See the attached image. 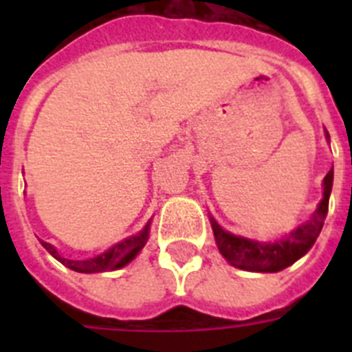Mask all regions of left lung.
<instances>
[{"instance_id": "obj_1", "label": "left lung", "mask_w": 352, "mask_h": 352, "mask_svg": "<svg viewBox=\"0 0 352 352\" xmlns=\"http://www.w3.org/2000/svg\"><path fill=\"white\" fill-rule=\"evenodd\" d=\"M326 139L329 141L328 132H326ZM322 186H324V192H322L321 203L314 211L310 220L301 223L291 234L285 236L284 239H278L275 243H263L256 239L231 234V232L223 231L217 223V220L211 217L210 222L220 254L226 257L227 263L239 270H245V272L276 273L294 264L312 248L322 226H324L329 194H331V186H333V167L324 176Z\"/></svg>"}]
</instances>
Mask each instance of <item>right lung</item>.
Returning <instances> with one entry per match:
<instances>
[{
  "instance_id": "1",
  "label": "right lung",
  "mask_w": 352,
  "mask_h": 352,
  "mask_svg": "<svg viewBox=\"0 0 352 352\" xmlns=\"http://www.w3.org/2000/svg\"><path fill=\"white\" fill-rule=\"evenodd\" d=\"M149 220L148 223L144 226L139 234H133L130 238L123 239L121 243H116L114 247H111L109 250H105L104 254L100 256L93 257V259H86V261H72L67 259V257L60 256V252L56 250L51 243L47 241H42L40 239V243L45 250L51 254L54 259L60 261L61 264H65L67 268L74 270V272H79V273H102V272H113V270H120L123 266L130 263L133 257L138 256L139 252L142 250V247L146 245L148 241V236H149Z\"/></svg>"
}]
</instances>
